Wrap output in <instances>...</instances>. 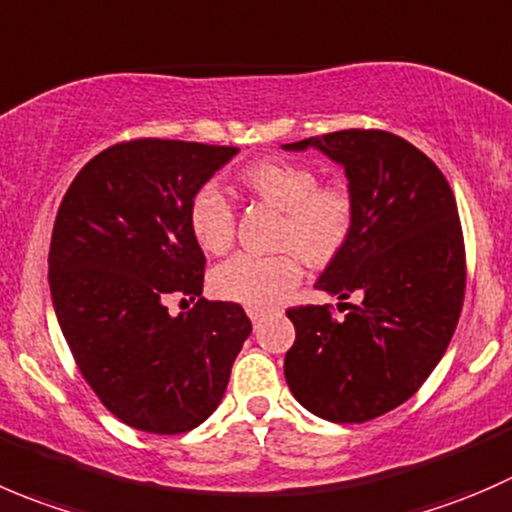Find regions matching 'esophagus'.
Returning <instances> with one entry per match:
<instances>
[{"mask_svg": "<svg viewBox=\"0 0 512 512\" xmlns=\"http://www.w3.org/2000/svg\"><path fill=\"white\" fill-rule=\"evenodd\" d=\"M246 313H249V318H251V321L258 323V321H261L263 316H266V308H256V306H249V308H246Z\"/></svg>", "mask_w": 512, "mask_h": 512, "instance_id": "obj_1", "label": "esophagus"}]
</instances>
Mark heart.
<instances>
[{
  "label": "heart",
  "instance_id": "obj_1",
  "mask_svg": "<svg viewBox=\"0 0 512 512\" xmlns=\"http://www.w3.org/2000/svg\"><path fill=\"white\" fill-rule=\"evenodd\" d=\"M244 186L281 211L278 254H239L211 273L216 296L244 306L268 308L296 288L303 258L323 266L348 244L356 219L353 196L341 184H318L316 169L296 161H258L244 171ZM189 231L206 254H224L234 244L236 211L216 184L196 189L189 204Z\"/></svg>",
  "mask_w": 512,
  "mask_h": 512
}]
</instances>
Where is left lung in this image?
<instances>
[{
    "mask_svg": "<svg viewBox=\"0 0 512 512\" xmlns=\"http://www.w3.org/2000/svg\"><path fill=\"white\" fill-rule=\"evenodd\" d=\"M308 146L346 169L356 206L316 288L361 301L343 318L328 303L288 308L296 341L283 373L318 418L366 423L406 403L443 358L465 296L463 229L445 176L401 136L343 129L283 149Z\"/></svg>",
    "mask_w": 512,
    "mask_h": 512,
    "instance_id": "left-lung-1",
    "label": "left lung"
}]
</instances>
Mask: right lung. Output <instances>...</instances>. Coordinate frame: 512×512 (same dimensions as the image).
I'll return each mask as SVG.
<instances>
[{
    "mask_svg": "<svg viewBox=\"0 0 512 512\" xmlns=\"http://www.w3.org/2000/svg\"><path fill=\"white\" fill-rule=\"evenodd\" d=\"M236 151L121 141L79 171L57 211L49 288L59 328L106 411L136 430L204 423L251 333L239 303L201 296L206 256L189 231L191 196ZM179 295L197 303L171 317Z\"/></svg>",
    "mask_w": 512,
    "mask_h": 512,
    "instance_id": "obj_1",
    "label": "right lung"
}]
</instances>
